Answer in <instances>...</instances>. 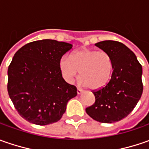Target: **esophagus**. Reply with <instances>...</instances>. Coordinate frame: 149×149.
<instances>
[{"mask_svg":"<svg viewBox=\"0 0 149 149\" xmlns=\"http://www.w3.org/2000/svg\"><path fill=\"white\" fill-rule=\"evenodd\" d=\"M82 93H83V90H82L81 89H79V88H78V89H77V94H78V95H80V94H82Z\"/></svg>","mask_w":149,"mask_h":149,"instance_id":"34e87169","label":"esophagus"}]
</instances>
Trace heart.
<instances>
[{
	"instance_id": "obj_1",
	"label": "heart",
	"mask_w": 149,
	"mask_h": 149,
	"mask_svg": "<svg viewBox=\"0 0 149 149\" xmlns=\"http://www.w3.org/2000/svg\"><path fill=\"white\" fill-rule=\"evenodd\" d=\"M113 60L105 51L82 48L72 54L64 55L60 60L63 77L71 83L79 71L80 82L90 89L103 88L109 82L113 72Z\"/></svg>"
}]
</instances>
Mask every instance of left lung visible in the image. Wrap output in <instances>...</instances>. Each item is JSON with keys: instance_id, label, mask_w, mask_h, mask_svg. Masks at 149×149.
Listing matches in <instances>:
<instances>
[{"instance_id": "8db88e82", "label": "left lung", "mask_w": 149, "mask_h": 149, "mask_svg": "<svg viewBox=\"0 0 149 149\" xmlns=\"http://www.w3.org/2000/svg\"><path fill=\"white\" fill-rule=\"evenodd\" d=\"M95 45L111 56L113 67L109 82L93 92L95 104L85 110L98 122L114 123L127 117L140 100L143 88L142 65L134 53L123 43L104 40Z\"/></svg>"}]
</instances>
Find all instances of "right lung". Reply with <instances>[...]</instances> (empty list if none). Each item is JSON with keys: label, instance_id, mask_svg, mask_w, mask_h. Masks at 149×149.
<instances>
[{"label": "right lung", "instance_id": "1", "mask_svg": "<svg viewBox=\"0 0 149 149\" xmlns=\"http://www.w3.org/2000/svg\"><path fill=\"white\" fill-rule=\"evenodd\" d=\"M71 44L41 40L22 46L8 67V90L15 109L37 125L59 121L67 103L77 95L75 86L65 82L60 69L62 56Z\"/></svg>", "mask_w": 149, "mask_h": 149}]
</instances>
